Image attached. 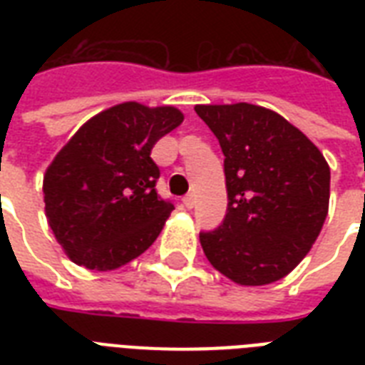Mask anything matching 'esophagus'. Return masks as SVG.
<instances>
[{
  "instance_id": "obj_1",
  "label": "esophagus",
  "mask_w": 365,
  "mask_h": 365,
  "mask_svg": "<svg viewBox=\"0 0 365 365\" xmlns=\"http://www.w3.org/2000/svg\"><path fill=\"white\" fill-rule=\"evenodd\" d=\"M183 206H185V208H193L195 206V195L193 193H189L183 197Z\"/></svg>"
}]
</instances>
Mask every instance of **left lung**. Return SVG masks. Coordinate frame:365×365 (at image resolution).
<instances>
[{
  "label": "left lung",
  "instance_id": "8db88e82",
  "mask_svg": "<svg viewBox=\"0 0 365 365\" xmlns=\"http://www.w3.org/2000/svg\"><path fill=\"white\" fill-rule=\"evenodd\" d=\"M225 155L227 214L200 246L240 286L277 282L311 250L328 216L329 166L320 149L261 106H195Z\"/></svg>",
  "mask_w": 365,
  "mask_h": 365
}]
</instances>
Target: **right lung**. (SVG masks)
I'll return each instance as SVG.
<instances>
[{
	"label": "right lung",
	"mask_w": 365,
	"mask_h": 365,
	"mask_svg": "<svg viewBox=\"0 0 365 365\" xmlns=\"http://www.w3.org/2000/svg\"><path fill=\"white\" fill-rule=\"evenodd\" d=\"M172 106L125 102L88 119L43 176L45 214L68 257L113 271L155 242L174 210L155 191L151 149L182 125Z\"/></svg>",
	"instance_id": "1"
}]
</instances>
